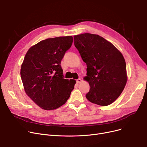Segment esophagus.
<instances>
[{
    "instance_id": "34e87169",
    "label": "esophagus",
    "mask_w": 147,
    "mask_h": 147,
    "mask_svg": "<svg viewBox=\"0 0 147 147\" xmlns=\"http://www.w3.org/2000/svg\"><path fill=\"white\" fill-rule=\"evenodd\" d=\"M82 80L81 79H78V80H77L76 82H77V83H80L82 82Z\"/></svg>"
}]
</instances>
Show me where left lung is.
<instances>
[{"instance_id": "obj_1", "label": "left lung", "mask_w": 147, "mask_h": 147, "mask_svg": "<svg viewBox=\"0 0 147 147\" xmlns=\"http://www.w3.org/2000/svg\"><path fill=\"white\" fill-rule=\"evenodd\" d=\"M74 43L86 64L87 81L90 90L88 101L101 106L116 100L127 80L126 65L122 53L110 42L97 34L74 36Z\"/></svg>"}]
</instances>
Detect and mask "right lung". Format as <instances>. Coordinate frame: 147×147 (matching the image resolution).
Listing matches in <instances>:
<instances>
[{
	"label": "right lung",
	"mask_w": 147,
	"mask_h": 147,
	"mask_svg": "<svg viewBox=\"0 0 147 147\" xmlns=\"http://www.w3.org/2000/svg\"><path fill=\"white\" fill-rule=\"evenodd\" d=\"M72 36L49 38L32 46L21 68L26 94L41 109L53 110L64 105L76 82L64 79L61 61L70 48Z\"/></svg>",
	"instance_id": "add662e5"
}]
</instances>
